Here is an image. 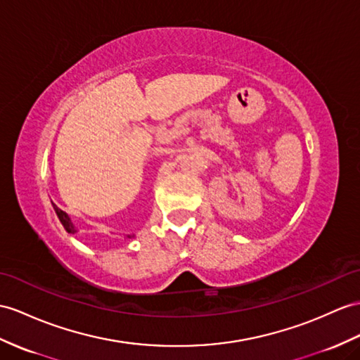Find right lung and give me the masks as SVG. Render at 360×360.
I'll return each instance as SVG.
<instances>
[{"instance_id": "add662e5", "label": "right lung", "mask_w": 360, "mask_h": 360, "mask_svg": "<svg viewBox=\"0 0 360 360\" xmlns=\"http://www.w3.org/2000/svg\"><path fill=\"white\" fill-rule=\"evenodd\" d=\"M53 205V209H55V212H56V215H58V218H59V221L63 223V226H64V229L68 232V233H76L77 232V229H76V226L73 224V221H72V218L68 217V214H65L64 210H60L55 203H51ZM128 238H131V236H134V235H127Z\"/></svg>"}]
</instances>
